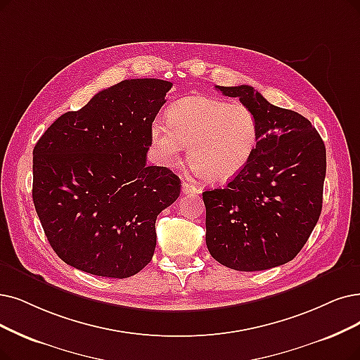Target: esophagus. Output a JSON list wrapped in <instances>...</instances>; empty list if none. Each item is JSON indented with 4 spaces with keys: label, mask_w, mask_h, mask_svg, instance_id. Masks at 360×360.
I'll use <instances>...</instances> for the list:
<instances>
[{
    "label": "esophagus",
    "mask_w": 360,
    "mask_h": 360,
    "mask_svg": "<svg viewBox=\"0 0 360 360\" xmlns=\"http://www.w3.org/2000/svg\"><path fill=\"white\" fill-rule=\"evenodd\" d=\"M181 192L184 195H198L200 193V189L196 188V186L193 183H189V181H183L181 184Z\"/></svg>",
    "instance_id": "34e87169"
}]
</instances>
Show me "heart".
<instances>
[{"label": "heart", "mask_w": 360, "mask_h": 360, "mask_svg": "<svg viewBox=\"0 0 360 360\" xmlns=\"http://www.w3.org/2000/svg\"><path fill=\"white\" fill-rule=\"evenodd\" d=\"M150 145L161 165L174 164L184 148L192 167L208 183L235 179L258 145V121L243 103L191 96L167 110V121L150 125Z\"/></svg>", "instance_id": "heart-1"}]
</instances>
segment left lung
I'll return each mask as SVG.
<instances>
[{
  "mask_svg": "<svg viewBox=\"0 0 360 360\" xmlns=\"http://www.w3.org/2000/svg\"><path fill=\"white\" fill-rule=\"evenodd\" d=\"M215 89L254 112L258 145L226 188L202 193L208 251L240 271L282 266L304 247L319 220L325 145L303 115L269 103L250 85Z\"/></svg>",
  "mask_w": 360,
  "mask_h": 360,
  "instance_id": "1",
  "label": "left lung"
}]
</instances>
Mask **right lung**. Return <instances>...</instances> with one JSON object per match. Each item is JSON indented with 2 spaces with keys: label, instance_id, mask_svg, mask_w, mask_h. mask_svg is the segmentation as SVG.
Instances as JSON below:
<instances>
[{
  "label": "right lung",
  "instance_id": "add662e5",
  "mask_svg": "<svg viewBox=\"0 0 360 360\" xmlns=\"http://www.w3.org/2000/svg\"><path fill=\"white\" fill-rule=\"evenodd\" d=\"M172 82L125 79L66 112L34 148L32 198L62 260L96 276L130 278L150 263L158 214L180 195L167 167H148L150 125Z\"/></svg>",
  "mask_w": 360,
  "mask_h": 360
}]
</instances>
